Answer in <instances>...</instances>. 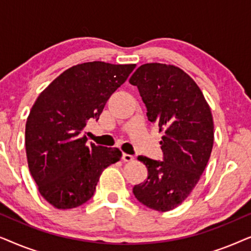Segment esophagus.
<instances>
[{"mask_svg": "<svg viewBox=\"0 0 251 251\" xmlns=\"http://www.w3.org/2000/svg\"><path fill=\"white\" fill-rule=\"evenodd\" d=\"M133 159H135V157H133L132 155H130V154L123 153V155H122V160L125 161V162H132Z\"/></svg>", "mask_w": 251, "mask_h": 251, "instance_id": "34e87169", "label": "esophagus"}]
</instances>
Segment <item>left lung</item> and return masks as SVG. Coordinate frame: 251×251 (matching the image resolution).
Listing matches in <instances>:
<instances>
[{
    "instance_id": "1",
    "label": "left lung",
    "mask_w": 251,
    "mask_h": 251,
    "mask_svg": "<svg viewBox=\"0 0 251 251\" xmlns=\"http://www.w3.org/2000/svg\"><path fill=\"white\" fill-rule=\"evenodd\" d=\"M129 82L138 88L149 121L163 133L160 142L163 161L138 156L149 176L132 192L147 208L173 210L193 191L210 157L214 145L210 106L193 78L175 65L144 64Z\"/></svg>"
}]
</instances>
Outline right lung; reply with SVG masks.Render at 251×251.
<instances>
[{"mask_svg":"<svg viewBox=\"0 0 251 251\" xmlns=\"http://www.w3.org/2000/svg\"><path fill=\"white\" fill-rule=\"evenodd\" d=\"M136 64L89 61L72 66L39 95L26 122L27 163L40 194L57 209L91 199L106 168L121 159L116 147L87 145L88 120L99 119L108 98Z\"/></svg>","mask_w":251,"mask_h":251,"instance_id":"add662e5","label":"right lung"}]
</instances>
